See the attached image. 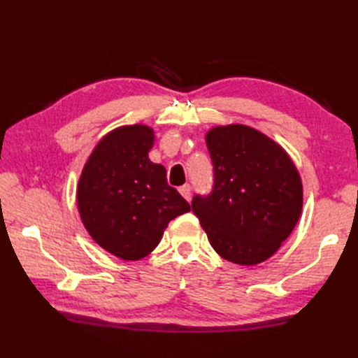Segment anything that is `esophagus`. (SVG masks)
Listing matches in <instances>:
<instances>
[{"label": "esophagus", "instance_id": "obj_1", "mask_svg": "<svg viewBox=\"0 0 358 358\" xmlns=\"http://www.w3.org/2000/svg\"><path fill=\"white\" fill-rule=\"evenodd\" d=\"M178 191H180L181 195L185 196L186 200L191 199V186H189V185H183V186H181V187L178 189Z\"/></svg>", "mask_w": 358, "mask_h": 358}]
</instances>
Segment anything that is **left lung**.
Wrapping results in <instances>:
<instances>
[{
	"instance_id": "1",
	"label": "left lung",
	"mask_w": 358,
	"mask_h": 358,
	"mask_svg": "<svg viewBox=\"0 0 358 358\" xmlns=\"http://www.w3.org/2000/svg\"><path fill=\"white\" fill-rule=\"evenodd\" d=\"M206 144L214 187L206 196H194V214L224 260L241 266L263 263L301 215L300 173L287 152L254 127L215 126L206 134Z\"/></svg>"
}]
</instances>
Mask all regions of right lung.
I'll use <instances>...</instances> for the list:
<instances>
[{"label": "right lung", "mask_w": 358, "mask_h": 358, "mask_svg": "<svg viewBox=\"0 0 358 358\" xmlns=\"http://www.w3.org/2000/svg\"><path fill=\"white\" fill-rule=\"evenodd\" d=\"M154 129L121 126L98 141L77 187L81 222L96 245L135 262L154 250L171 220L191 210L167 185L164 166L152 163Z\"/></svg>", "instance_id": "add662e5"}]
</instances>
